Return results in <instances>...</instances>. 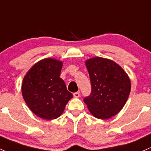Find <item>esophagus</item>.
<instances>
[{"mask_svg":"<svg viewBox=\"0 0 151 151\" xmlns=\"http://www.w3.org/2000/svg\"><path fill=\"white\" fill-rule=\"evenodd\" d=\"M73 97H80V93L79 92H75V93H73Z\"/></svg>","mask_w":151,"mask_h":151,"instance_id":"esophagus-1","label":"esophagus"}]
</instances>
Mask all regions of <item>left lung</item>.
I'll return each mask as SVG.
<instances>
[{"label":"left lung","instance_id":"8db88e82","mask_svg":"<svg viewBox=\"0 0 151 151\" xmlns=\"http://www.w3.org/2000/svg\"><path fill=\"white\" fill-rule=\"evenodd\" d=\"M91 94L83 98L94 117L108 119L125 105L131 90L128 75L122 67L108 59L94 57L86 62Z\"/></svg>","mask_w":151,"mask_h":151}]
</instances>
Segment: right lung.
<instances>
[{
  "label": "right lung",
  "mask_w": 151,
  "mask_h": 151,
  "mask_svg": "<svg viewBox=\"0 0 151 151\" xmlns=\"http://www.w3.org/2000/svg\"><path fill=\"white\" fill-rule=\"evenodd\" d=\"M62 68V62L44 59L34 65L23 79V98L32 113L43 119L52 120L61 116L73 97L60 78Z\"/></svg>",
  "instance_id": "add662e5"
}]
</instances>
